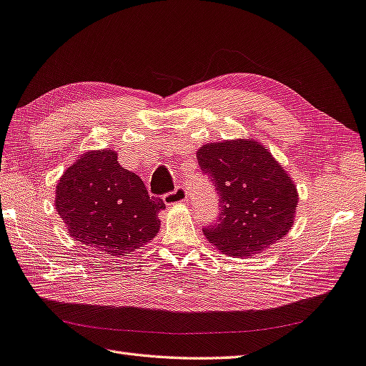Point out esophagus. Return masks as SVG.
Here are the masks:
<instances>
[{
    "label": "esophagus",
    "instance_id": "34e87169",
    "mask_svg": "<svg viewBox=\"0 0 366 366\" xmlns=\"http://www.w3.org/2000/svg\"><path fill=\"white\" fill-rule=\"evenodd\" d=\"M187 199H189V192H187V189L182 185H177L173 192L164 194V201L165 204H168V206H172V204L185 202Z\"/></svg>",
    "mask_w": 366,
    "mask_h": 366
}]
</instances>
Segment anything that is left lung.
Returning a JSON list of instances; mask_svg holds the SVG:
<instances>
[{
    "label": "left lung",
    "instance_id": "left-lung-1",
    "mask_svg": "<svg viewBox=\"0 0 366 366\" xmlns=\"http://www.w3.org/2000/svg\"><path fill=\"white\" fill-rule=\"evenodd\" d=\"M201 172L219 194L217 223L202 229L226 256L259 254L290 231L298 207L296 185L263 144L209 143L197 152Z\"/></svg>",
    "mask_w": 366,
    "mask_h": 366
}]
</instances>
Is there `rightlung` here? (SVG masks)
Here are the masks:
<instances>
[{"label":"right lung","instance_id":"right-lung-1","mask_svg":"<svg viewBox=\"0 0 366 366\" xmlns=\"http://www.w3.org/2000/svg\"><path fill=\"white\" fill-rule=\"evenodd\" d=\"M56 210L73 239L112 256L142 248L159 232L165 209L112 149L89 151L56 185Z\"/></svg>","mask_w":366,"mask_h":366}]
</instances>
